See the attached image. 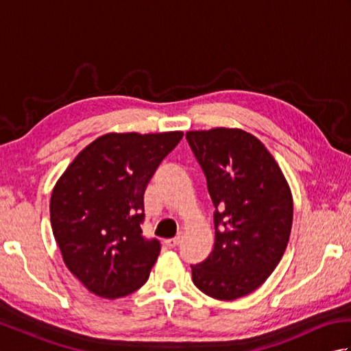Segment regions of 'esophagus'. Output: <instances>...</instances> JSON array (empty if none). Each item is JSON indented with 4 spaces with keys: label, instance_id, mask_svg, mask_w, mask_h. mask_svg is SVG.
<instances>
[{
    "label": "esophagus",
    "instance_id": "esophagus-1",
    "mask_svg": "<svg viewBox=\"0 0 351 351\" xmlns=\"http://www.w3.org/2000/svg\"><path fill=\"white\" fill-rule=\"evenodd\" d=\"M180 243H181V237L180 235L175 237V238H170V240L166 241V244L169 245V247H171V249L176 247V245H180Z\"/></svg>",
    "mask_w": 351,
    "mask_h": 351
}]
</instances>
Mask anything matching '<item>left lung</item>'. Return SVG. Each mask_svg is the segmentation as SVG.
<instances>
[{
	"instance_id": "1",
	"label": "left lung",
	"mask_w": 351,
	"mask_h": 351,
	"mask_svg": "<svg viewBox=\"0 0 351 351\" xmlns=\"http://www.w3.org/2000/svg\"><path fill=\"white\" fill-rule=\"evenodd\" d=\"M214 204V249L191 265L195 285L235 300L267 280L287 249L293 196L271 154L252 134L214 128L185 134Z\"/></svg>"
}]
</instances>
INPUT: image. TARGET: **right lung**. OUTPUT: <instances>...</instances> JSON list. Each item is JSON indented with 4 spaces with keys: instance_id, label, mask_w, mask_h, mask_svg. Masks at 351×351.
Masks as SVG:
<instances>
[{
    "instance_id": "right-lung-1",
    "label": "right lung",
    "mask_w": 351,
    "mask_h": 351,
    "mask_svg": "<svg viewBox=\"0 0 351 351\" xmlns=\"http://www.w3.org/2000/svg\"><path fill=\"white\" fill-rule=\"evenodd\" d=\"M182 132L106 134L78 154L51 195V226L71 273L106 299L143 287L161 243L147 238L143 195Z\"/></svg>"
}]
</instances>
